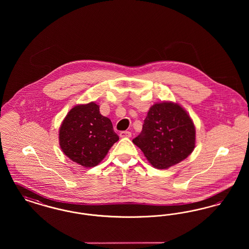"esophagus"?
I'll return each instance as SVG.
<instances>
[{
	"label": "esophagus",
	"instance_id": "34e87169",
	"mask_svg": "<svg viewBox=\"0 0 249 249\" xmlns=\"http://www.w3.org/2000/svg\"><path fill=\"white\" fill-rule=\"evenodd\" d=\"M119 136L121 138H130L131 136V132L128 131V130H124V131H120L119 132Z\"/></svg>",
	"mask_w": 249,
	"mask_h": 249
}]
</instances>
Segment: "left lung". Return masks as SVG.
I'll use <instances>...</instances> for the list:
<instances>
[{"instance_id":"obj_1","label":"left lung","mask_w":249,"mask_h":249,"mask_svg":"<svg viewBox=\"0 0 249 249\" xmlns=\"http://www.w3.org/2000/svg\"><path fill=\"white\" fill-rule=\"evenodd\" d=\"M132 142L157 169L184 160L195 147V127L178 104L163 102L150 107L141 133Z\"/></svg>"}]
</instances>
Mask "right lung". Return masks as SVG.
Wrapping results in <instances>:
<instances>
[{
  "label": "right lung",
  "instance_id": "right-lung-1",
  "mask_svg": "<svg viewBox=\"0 0 249 249\" xmlns=\"http://www.w3.org/2000/svg\"><path fill=\"white\" fill-rule=\"evenodd\" d=\"M59 138L62 152L84 167L98 165L119 139L111 120L101 115L93 102L71 108L59 128Z\"/></svg>",
  "mask_w": 249,
  "mask_h": 249
}]
</instances>
